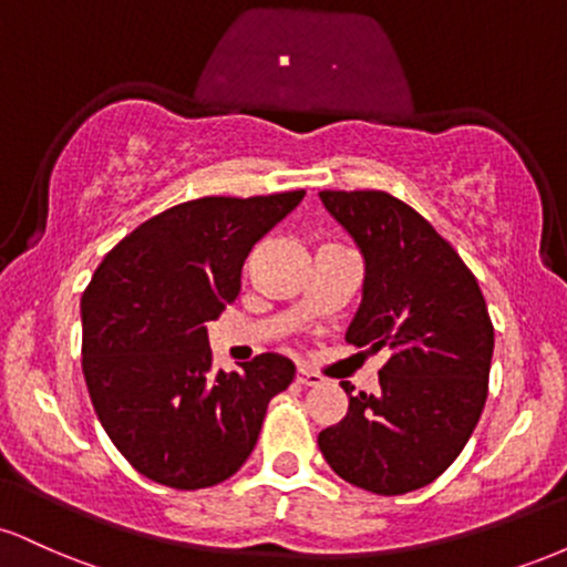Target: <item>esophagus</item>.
<instances>
[{
  "label": "esophagus",
  "mask_w": 567,
  "mask_h": 567,
  "mask_svg": "<svg viewBox=\"0 0 567 567\" xmlns=\"http://www.w3.org/2000/svg\"><path fill=\"white\" fill-rule=\"evenodd\" d=\"M296 381L303 383V386H320L322 375L320 373H311L309 368H298L296 370Z\"/></svg>",
  "instance_id": "esophagus-1"
}]
</instances>
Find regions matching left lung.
<instances>
[{
  "mask_svg": "<svg viewBox=\"0 0 567 567\" xmlns=\"http://www.w3.org/2000/svg\"><path fill=\"white\" fill-rule=\"evenodd\" d=\"M365 261L362 303L347 341L386 351L379 392L349 394L322 429L338 477L402 496L440 477L470 442L487 400L493 322L477 279L424 216L386 192H320Z\"/></svg>",
  "mask_w": 567,
  "mask_h": 567,
  "instance_id": "8db88e82",
  "label": "left lung"
}]
</instances>
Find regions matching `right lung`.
Here are the masks:
<instances>
[{
	"label": "right lung",
	"instance_id": "right-lung-1",
	"mask_svg": "<svg viewBox=\"0 0 567 567\" xmlns=\"http://www.w3.org/2000/svg\"><path fill=\"white\" fill-rule=\"evenodd\" d=\"M306 192L202 197L130 231L82 296V370L97 421L143 477L199 491L256 447L269 400L296 365L261 354L213 373L207 322L239 296L252 245Z\"/></svg>",
	"mask_w": 567,
	"mask_h": 567
}]
</instances>
